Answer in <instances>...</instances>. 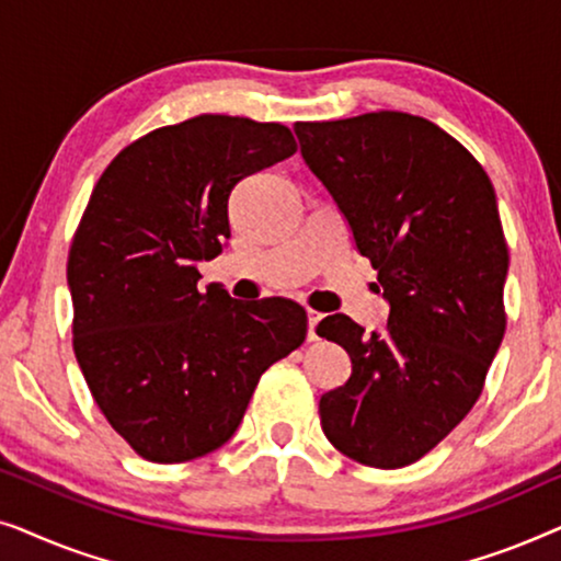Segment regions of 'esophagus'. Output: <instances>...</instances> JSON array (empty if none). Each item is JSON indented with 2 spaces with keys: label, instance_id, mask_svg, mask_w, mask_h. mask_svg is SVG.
<instances>
[{
  "label": "esophagus",
  "instance_id": "34e87169",
  "mask_svg": "<svg viewBox=\"0 0 561 561\" xmlns=\"http://www.w3.org/2000/svg\"><path fill=\"white\" fill-rule=\"evenodd\" d=\"M306 317H309V342H317L321 340L319 336V321H321V313L319 311H306Z\"/></svg>",
  "mask_w": 561,
  "mask_h": 561
}]
</instances>
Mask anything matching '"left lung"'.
<instances>
[{"label":"left lung","instance_id":"8db88e82","mask_svg":"<svg viewBox=\"0 0 561 561\" xmlns=\"http://www.w3.org/2000/svg\"><path fill=\"white\" fill-rule=\"evenodd\" d=\"M294 133L390 306L373 334L344 313L319 321L352 359L350 380L321 396V428L355 462L396 470L470 413L503 342L508 248L493 183L413 114L296 122Z\"/></svg>","mask_w":561,"mask_h":561}]
</instances>
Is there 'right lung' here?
I'll use <instances>...</instances> for the list:
<instances>
[{
  "instance_id": "add662e5",
  "label": "right lung",
  "mask_w": 561,
  "mask_h": 561,
  "mask_svg": "<svg viewBox=\"0 0 561 561\" xmlns=\"http://www.w3.org/2000/svg\"><path fill=\"white\" fill-rule=\"evenodd\" d=\"M296 152L288 127L202 114L140 137L91 191L68 252L73 352L114 432L150 462L232 439L260 375L306 340L294 301L198 288L229 240V194Z\"/></svg>"
}]
</instances>
